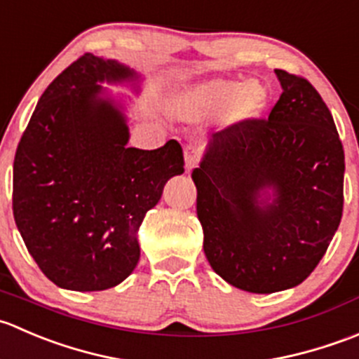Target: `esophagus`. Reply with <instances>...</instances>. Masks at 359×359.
Instances as JSON below:
<instances>
[{
  "label": "esophagus",
  "mask_w": 359,
  "mask_h": 359,
  "mask_svg": "<svg viewBox=\"0 0 359 359\" xmlns=\"http://www.w3.org/2000/svg\"><path fill=\"white\" fill-rule=\"evenodd\" d=\"M198 162V148L194 147V144H190V147L184 148V168H187V171L190 172L191 169L197 165Z\"/></svg>",
  "instance_id": "34e87169"
}]
</instances>
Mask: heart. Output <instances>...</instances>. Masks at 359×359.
Here are the masks:
<instances>
[{
  "mask_svg": "<svg viewBox=\"0 0 359 359\" xmlns=\"http://www.w3.org/2000/svg\"><path fill=\"white\" fill-rule=\"evenodd\" d=\"M267 102V87L260 81H248L246 78H216L190 88L180 97V104L188 111L201 115L232 111L239 120L260 116Z\"/></svg>",
  "mask_w": 359,
  "mask_h": 359,
  "instance_id": "b5f03b06",
  "label": "heart"
}]
</instances>
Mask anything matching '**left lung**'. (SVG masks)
Returning a JSON list of instances; mask_svg holds the SVG:
<instances>
[{
  "label": "left lung",
  "instance_id": "obj_1",
  "mask_svg": "<svg viewBox=\"0 0 359 359\" xmlns=\"http://www.w3.org/2000/svg\"><path fill=\"white\" fill-rule=\"evenodd\" d=\"M276 74L283 94L269 118L212 134L191 172L205 258L250 293L305 281L344 209V148L328 106L305 78Z\"/></svg>",
  "mask_w": 359,
  "mask_h": 359
}]
</instances>
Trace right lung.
<instances>
[{
    "mask_svg": "<svg viewBox=\"0 0 359 359\" xmlns=\"http://www.w3.org/2000/svg\"><path fill=\"white\" fill-rule=\"evenodd\" d=\"M140 80L115 59L81 55L41 94L13 161V218L38 267L54 285L101 292L140 262L137 230L183 150L129 148L123 106L102 81Z\"/></svg>",
    "mask_w": 359,
    "mask_h": 359,
    "instance_id": "obj_1",
    "label": "right lung"
}]
</instances>
